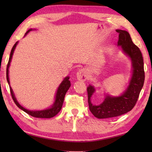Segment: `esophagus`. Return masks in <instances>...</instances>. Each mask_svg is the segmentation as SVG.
Masks as SVG:
<instances>
[{
	"instance_id": "1",
	"label": "esophagus",
	"mask_w": 152,
	"mask_h": 152,
	"mask_svg": "<svg viewBox=\"0 0 152 152\" xmlns=\"http://www.w3.org/2000/svg\"><path fill=\"white\" fill-rule=\"evenodd\" d=\"M88 74L87 72V70L85 69H80L76 73V78L78 80L81 81H86L88 78Z\"/></svg>"
}]
</instances>
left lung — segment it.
I'll return each mask as SVG.
<instances>
[{
    "label": "left lung",
    "mask_w": 152,
    "mask_h": 152,
    "mask_svg": "<svg viewBox=\"0 0 152 152\" xmlns=\"http://www.w3.org/2000/svg\"><path fill=\"white\" fill-rule=\"evenodd\" d=\"M116 32L119 33L118 46H121L124 52L131 59L133 68V76L129 86L124 94L118 97L107 95L104 102L98 106L93 105L90 100L95 92L94 87H88L89 110L93 115L99 119L117 117L131 111L136 104L144 82V60L140 49L133 42L127 31L118 29Z\"/></svg>",
    "instance_id": "left-lung-1"
}]
</instances>
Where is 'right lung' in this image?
Wrapping results in <instances>:
<instances>
[{"mask_svg": "<svg viewBox=\"0 0 152 152\" xmlns=\"http://www.w3.org/2000/svg\"><path fill=\"white\" fill-rule=\"evenodd\" d=\"M31 30L32 29H29L28 31H27L26 34H27L28 32ZM17 44H18V42H15V44L14 45V46H13L12 49L11 50L10 56L9 61L7 64V69H6V79H7V82L9 83V85H10V81H9V77H8V69H9L10 64V61L12 57V55L14 53V50ZM69 77H66V78H64L63 81L62 82V83L60 84L59 88H58L57 93H56V101H55L52 107L51 108L46 109V110H41V111H31L23 107V106H21L19 104L18 102L17 101V100H16L11 87H10V93H11L12 99L14 100L15 104L18 106V107L21 109L22 110H23L24 112H26L27 114H29L30 115L33 116V117H34V118H51L54 117L55 115H56L58 113L60 112L61 108H62L64 96H65L66 93L67 92V91L69 90V88L70 87V82L69 81Z\"/></svg>", "mask_w": 152, "mask_h": 152, "instance_id": "right-lung-1", "label": "right lung"}]
</instances>
